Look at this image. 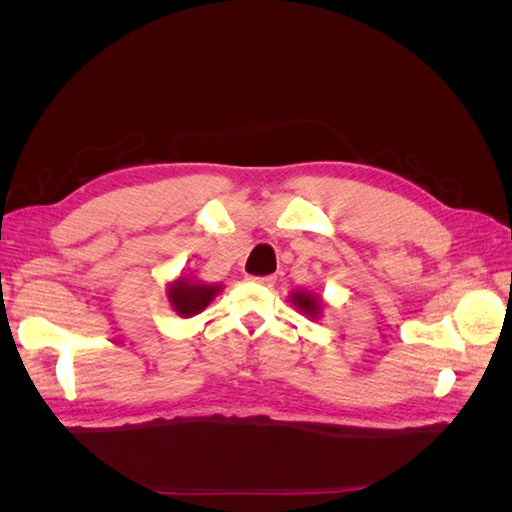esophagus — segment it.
<instances>
[{
	"mask_svg": "<svg viewBox=\"0 0 512 512\" xmlns=\"http://www.w3.org/2000/svg\"><path fill=\"white\" fill-rule=\"evenodd\" d=\"M248 281H253V284L270 288V286L275 284V277H273V275H268V277H248Z\"/></svg>",
	"mask_w": 512,
	"mask_h": 512,
	"instance_id": "1",
	"label": "esophagus"
}]
</instances>
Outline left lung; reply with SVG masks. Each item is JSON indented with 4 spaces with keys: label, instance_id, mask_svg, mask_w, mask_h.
Returning <instances> with one entry per match:
<instances>
[{
    "label": "left lung",
    "instance_id": "8db88e82",
    "mask_svg": "<svg viewBox=\"0 0 512 512\" xmlns=\"http://www.w3.org/2000/svg\"><path fill=\"white\" fill-rule=\"evenodd\" d=\"M292 306H295L303 317H308L310 321H319L325 312V301L321 295H314L310 290H292L290 297Z\"/></svg>",
    "mask_w": 512,
    "mask_h": 512
}]
</instances>
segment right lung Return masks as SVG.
I'll list each match as a JSON object with an SVG mask.
<instances>
[{"mask_svg":"<svg viewBox=\"0 0 512 512\" xmlns=\"http://www.w3.org/2000/svg\"><path fill=\"white\" fill-rule=\"evenodd\" d=\"M222 284H206V281L193 275H178L167 284V299L171 310L178 317H195L202 310L209 308V303L220 295Z\"/></svg>","mask_w":512,"mask_h":512,"instance_id":"obj_1","label":"right lung"}]
</instances>
